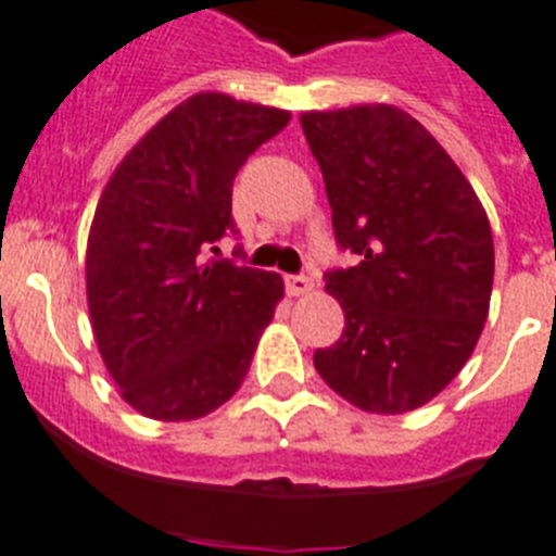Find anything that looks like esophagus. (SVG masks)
<instances>
[{
	"label": "esophagus",
	"instance_id": "34e87169",
	"mask_svg": "<svg viewBox=\"0 0 556 556\" xmlns=\"http://www.w3.org/2000/svg\"><path fill=\"white\" fill-rule=\"evenodd\" d=\"M285 290H288V296H304L313 290V279L302 277V274H288L285 277Z\"/></svg>",
	"mask_w": 556,
	"mask_h": 556
}]
</instances>
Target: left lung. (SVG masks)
<instances>
[{"mask_svg":"<svg viewBox=\"0 0 556 556\" xmlns=\"http://www.w3.org/2000/svg\"><path fill=\"white\" fill-rule=\"evenodd\" d=\"M340 249L327 274L343 307L338 343L313 354L324 382L365 413L402 415L459 374L493 290L488 213L446 149L393 104L302 113Z\"/></svg>","mask_w":556,"mask_h":556,"instance_id":"1","label":"left lung"}]
</instances>
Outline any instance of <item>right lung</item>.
<instances>
[{
    "instance_id": "add662e5",
    "label": "right lung",
    "mask_w": 556,
    "mask_h": 556,
    "mask_svg": "<svg viewBox=\"0 0 556 556\" xmlns=\"http://www.w3.org/2000/svg\"><path fill=\"white\" fill-rule=\"evenodd\" d=\"M288 122V110L197 93L104 185L85 252L88 313L118 393L147 418H204L247 379L282 277L204 252L235 232L238 168Z\"/></svg>"
}]
</instances>
